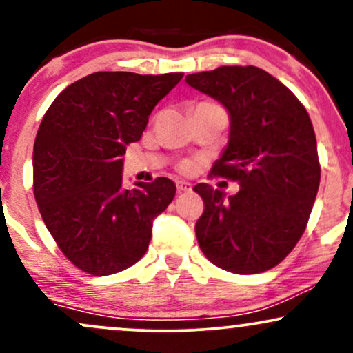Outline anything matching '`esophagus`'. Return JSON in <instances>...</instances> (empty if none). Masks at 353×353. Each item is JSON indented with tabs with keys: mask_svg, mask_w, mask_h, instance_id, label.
<instances>
[{
	"mask_svg": "<svg viewBox=\"0 0 353 353\" xmlns=\"http://www.w3.org/2000/svg\"><path fill=\"white\" fill-rule=\"evenodd\" d=\"M176 188H177V192H189V190L192 189V184L185 181H177Z\"/></svg>",
	"mask_w": 353,
	"mask_h": 353,
	"instance_id": "esophagus-1",
	"label": "esophagus"
}]
</instances>
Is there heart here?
<instances>
[{"instance_id":"1","label":"heart","mask_w":353,"mask_h":353,"mask_svg":"<svg viewBox=\"0 0 353 353\" xmlns=\"http://www.w3.org/2000/svg\"><path fill=\"white\" fill-rule=\"evenodd\" d=\"M177 169H179V172L182 174H189L192 171V163H190V161H182V163L177 165Z\"/></svg>"}]
</instances>
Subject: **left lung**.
Here are the masks:
<instances>
[{
  "instance_id": "obj_1",
  "label": "left lung",
  "mask_w": 353,
  "mask_h": 353,
  "mask_svg": "<svg viewBox=\"0 0 353 353\" xmlns=\"http://www.w3.org/2000/svg\"><path fill=\"white\" fill-rule=\"evenodd\" d=\"M230 114V136L210 177L236 181V196L212 185L194 190L204 201L196 222L201 250L234 274L281 264L302 237L320 182L314 125L289 88L255 66H221L185 76Z\"/></svg>"
}]
</instances>
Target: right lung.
<instances>
[{
    "label": "right lung",
    "instance_id": "1",
    "mask_svg": "<svg viewBox=\"0 0 353 353\" xmlns=\"http://www.w3.org/2000/svg\"><path fill=\"white\" fill-rule=\"evenodd\" d=\"M184 72H92L52 101L33 149V192L61 252L83 272L111 275L136 264L152 219L176 196L168 177L123 189L125 144Z\"/></svg>",
    "mask_w": 353,
    "mask_h": 353
}]
</instances>
